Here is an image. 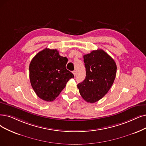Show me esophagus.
Wrapping results in <instances>:
<instances>
[{"label": "esophagus", "mask_w": 146, "mask_h": 146, "mask_svg": "<svg viewBox=\"0 0 146 146\" xmlns=\"http://www.w3.org/2000/svg\"><path fill=\"white\" fill-rule=\"evenodd\" d=\"M72 73H73V74H74V76H75V75H76V71H72Z\"/></svg>", "instance_id": "esophagus-1"}]
</instances>
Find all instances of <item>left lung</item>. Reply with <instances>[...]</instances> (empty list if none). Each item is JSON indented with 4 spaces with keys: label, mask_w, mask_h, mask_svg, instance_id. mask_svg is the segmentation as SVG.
Here are the masks:
<instances>
[{
    "label": "left lung",
    "mask_w": 146,
    "mask_h": 146,
    "mask_svg": "<svg viewBox=\"0 0 146 146\" xmlns=\"http://www.w3.org/2000/svg\"><path fill=\"white\" fill-rule=\"evenodd\" d=\"M86 76L77 85L81 96L95 103L106 95L115 78L117 66L113 58L100 49L84 55Z\"/></svg>",
    "instance_id": "1"
}]
</instances>
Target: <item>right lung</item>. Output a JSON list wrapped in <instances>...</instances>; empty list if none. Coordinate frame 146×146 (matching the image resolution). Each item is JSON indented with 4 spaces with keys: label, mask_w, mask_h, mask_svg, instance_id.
Listing matches in <instances>:
<instances>
[{
    "label": "right lung",
    "mask_w": 146,
    "mask_h": 146,
    "mask_svg": "<svg viewBox=\"0 0 146 146\" xmlns=\"http://www.w3.org/2000/svg\"><path fill=\"white\" fill-rule=\"evenodd\" d=\"M68 59L56 49L46 48L35 55L29 65V78L37 96L45 101H54L65 88L73 74L66 68Z\"/></svg>",
    "instance_id": "1"
}]
</instances>
